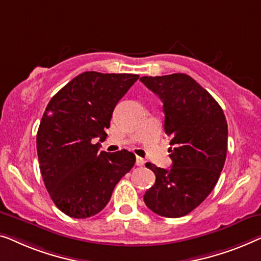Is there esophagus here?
Masks as SVG:
<instances>
[{"mask_svg": "<svg viewBox=\"0 0 261 261\" xmlns=\"http://www.w3.org/2000/svg\"><path fill=\"white\" fill-rule=\"evenodd\" d=\"M144 163H145V161L142 159V157H136V164H137L138 167H143L144 166Z\"/></svg>", "mask_w": 261, "mask_h": 261, "instance_id": "obj_1", "label": "esophagus"}]
</instances>
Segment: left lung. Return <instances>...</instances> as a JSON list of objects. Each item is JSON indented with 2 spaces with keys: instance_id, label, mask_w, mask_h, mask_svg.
Wrapping results in <instances>:
<instances>
[{
  "instance_id": "left-lung-1",
  "label": "left lung",
  "mask_w": 261,
  "mask_h": 261,
  "mask_svg": "<svg viewBox=\"0 0 261 261\" xmlns=\"http://www.w3.org/2000/svg\"><path fill=\"white\" fill-rule=\"evenodd\" d=\"M163 102L164 131L170 139V169L146 163L156 181L144 195L146 207L181 218L203 202L218 182L227 153L228 126L221 106L185 73L142 76Z\"/></svg>"
}]
</instances>
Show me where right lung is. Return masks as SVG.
Listing matches in <instances>:
<instances>
[{"label": "right lung", "instance_id": "1", "mask_svg": "<svg viewBox=\"0 0 261 261\" xmlns=\"http://www.w3.org/2000/svg\"><path fill=\"white\" fill-rule=\"evenodd\" d=\"M127 73L84 72L50 99L36 135L42 179L50 199L66 215L98 214L117 183L136 162L127 150L99 151L116 105L137 82Z\"/></svg>", "mask_w": 261, "mask_h": 261}]
</instances>
